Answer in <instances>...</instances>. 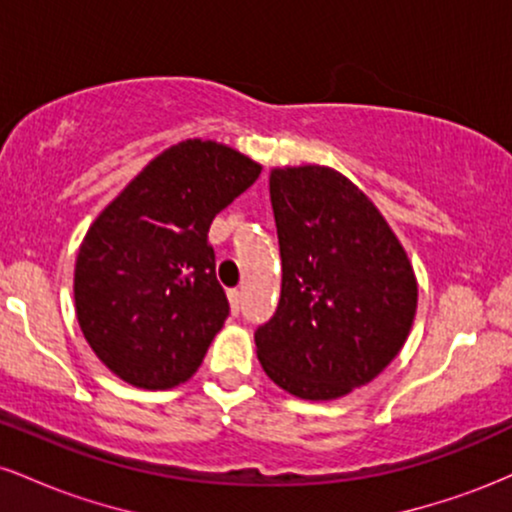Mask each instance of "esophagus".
<instances>
[{"mask_svg":"<svg viewBox=\"0 0 512 512\" xmlns=\"http://www.w3.org/2000/svg\"><path fill=\"white\" fill-rule=\"evenodd\" d=\"M228 301H231L233 313H240V308H243V293H240L238 289H231L228 291Z\"/></svg>","mask_w":512,"mask_h":512,"instance_id":"esophagus-1","label":"esophagus"}]
</instances>
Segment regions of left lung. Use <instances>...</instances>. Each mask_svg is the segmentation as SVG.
I'll use <instances>...</instances> for the list:
<instances>
[{
    "label": "left lung",
    "mask_w": 512,
    "mask_h": 512,
    "mask_svg": "<svg viewBox=\"0 0 512 512\" xmlns=\"http://www.w3.org/2000/svg\"><path fill=\"white\" fill-rule=\"evenodd\" d=\"M281 296L255 330L276 385L301 399H337L370 383L407 342L416 279L373 202L332 168L274 170Z\"/></svg>",
    "instance_id": "8db88e82"
}]
</instances>
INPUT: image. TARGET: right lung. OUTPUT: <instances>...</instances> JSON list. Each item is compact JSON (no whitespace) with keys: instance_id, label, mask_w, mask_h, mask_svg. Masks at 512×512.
I'll list each match as a JSON object with an SVG mask.
<instances>
[{"instance_id":"right-lung-1","label":"right lung","mask_w":512,"mask_h":512,"mask_svg":"<svg viewBox=\"0 0 512 512\" xmlns=\"http://www.w3.org/2000/svg\"><path fill=\"white\" fill-rule=\"evenodd\" d=\"M260 170L228 146L187 139L88 228L74 269L76 317L117 378L168 390L195 375L231 313L209 226Z\"/></svg>"}]
</instances>
